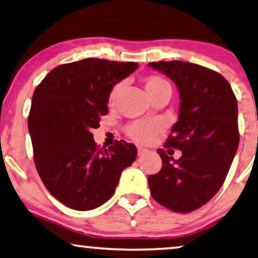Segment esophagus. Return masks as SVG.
Returning <instances> with one entry per match:
<instances>
[{
    "label": "esophagus",
    "instance_id": "esophagus-1",
    "mask_svg": "<svg viewBox=\"0 0 258 258\" xmlns=\"http://www.w3.org/2000/svg\"><path fill=\"white\" fill-rule=\"evenodd\" d=\"M148 152V149H146V148H142V147H138V154H139L140 156H142V155H145L146 153Z\"/></svg>",
    "mask_w": 258,
    "mask_h": 258
}]
</instances>
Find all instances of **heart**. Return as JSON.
I'll use <instances>...</instances> for the list:
<instances>
[{
    "mask_svg": "<svg viewBox=\"0 0 258 258\" xmlns=\"http://www.w3.org/2000/svg\"><path fill=\"white\" fill-rule=\"evenodd\" d=\"M121 89V83H117L116 86L112 87L109 94V105L112 106L116 104ZM145 89L149 96L160 90L170 89V84L166 80L159 78V76H148V78L145 79ZM160 130L161 126L157 122L141 120L132 122V124L128 125L127 128H126V132H127L131 139H133L134 141L140 142V144H148V142L152 141L154 136H156L160 132Z\"/></svg>",
    "mask_w": 258,
    "mask_h": 258,
    "instance_id": "b5f03b06",
    "label": "heart"
}]
</instances>
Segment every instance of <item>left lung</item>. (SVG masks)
<instances>
[{
  "label": "left lung",
  "instance_id": "8db88e82",
  "mask_svg": "<svg viewBox=\"0 0 258 258\" xmlns=\"http://www.w3.org/2000/svg\"><path fill=\"white\" fill-rule=\"evenodd\" d=\"M148 66L178 89V120L166 146L182 152L174 160L157 149L162 168L148 176V185L161 205L189 213L211 201L228 174L240 141L236 97L224 76L199 64L174 60Z\"/></svg>",
  "mask_w": 258,
  "mask_h": 258
}]
</instances>
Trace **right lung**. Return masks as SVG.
Wrapping results in <instances>:
<instances>
[{"mask_svg":"<svg viewBox=\"0 0 258 258\" xmlns=\"http://www.w3.org/2000/svg\"><path fill=\"white\" fill-rule=\"evenodd\" d=\"M137 68L89 57L52 69L33 92L28 126L34 163L46 189L69 209L103 205L137 159L133 144L116 141L102 151L91 133L107 113L110 90Z\"/></svg>","mask_w":258,"mask_h":258,"instance_id":"right-lung-1","label":"right lung"}]
</instances>
